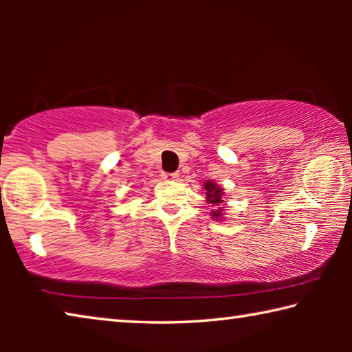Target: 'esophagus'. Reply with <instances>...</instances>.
I'll use <instances>...</instances> for the list:
<instances>
[{
	"label": "esophagus",
	"mask_w": 352,
	"mask_h": 352,
	"mask_svg": "<svg viewBox=\"0 0 352 352\" xmlns=\"http://www.w3.org/2000/svg\"><path fill=\"white\" fill-rule=\"evenodd\" d=\"M166 182H175L178 180V174L177 172H164V174L162 175Z\"/></svg>",
	"instance_id": "esophagus-1"
}]
</instances>
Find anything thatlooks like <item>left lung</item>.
Returning <instances> with one entry per match:
<instances>
[{
  "label": "left lung",
  "instance_id": "8db88e82",
  "mask_svg": "<svg viewBox=\"0 0 352 352\" xmlns=\"http://www.w3.org/2000/svg\"><path fill=\"white\" fill-rule=\"evenodd\" d=\"M205 194H206V201L210 204L211 206L216 208V210L211 211V216L214 220H220V222H223L225 220V192H223V188L217 184L214 180H206L205 184Z\"/></svg>",
  "mask_w": 352,
  "mask_h": 352
}]
</instances>
